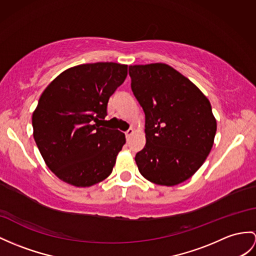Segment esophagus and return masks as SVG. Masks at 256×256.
<instances>
[{"instance_id":"1","label":"esophagus","mask_w":256,"mask_h":256,"mask_svg":"<svg viewBox=\"0 0 256 256\" xmlns=\"http://www.w3.org/2000/svg\"><path fill=\"white\" fill-rule=\"evenodd\" d=\"M126 134V138H127V140H129L130 136H132L134 134V129H129L128 132H127L126 134Z\"/></svg>"}]
</instances>
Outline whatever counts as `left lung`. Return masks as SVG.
Returning <instances> with one entry per match:
<instances>
[{
	"label": "left lung",
	"instance_id": "left-lung-1",
	"mask_svg": "<svg viewBox=\"0 0 256 256\" xmlns=\"http://www.w3.org/2000/svg\"><path fill=\"white\" fill-rule=\"evenodd\" d=\"M132 89L146 114V146L136 155L141 175L176 186L194 175L210 154L217 129L202 91L170 65L129 66Z\"/></svg>",
	"mask_w": 256,
	"mask_h": 256
}]
</instances>
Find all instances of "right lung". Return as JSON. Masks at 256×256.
Masks as SVG:
<instances>
[{"mask_svg":"<svg viewBox=\"0 0 256 256\" xmlns=\"http://www.w3.org/2000/svg\"><path fill=\"white\" fill-rule=\"evenodd\" d=\"M127 67L112 62L74 66L43 91L32 114L34 138L62 182L84 188L110 175L126 138L102 122Z\"/></svg>","mask_w":256,"mask_h":256,"instance_id":"add662e5","label":"right lung"}]
</instances>
